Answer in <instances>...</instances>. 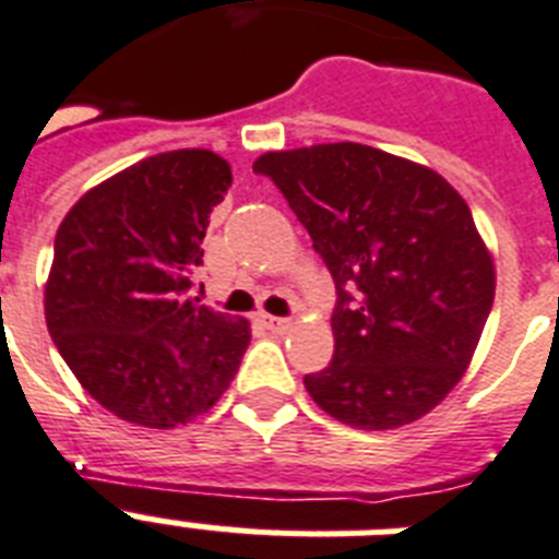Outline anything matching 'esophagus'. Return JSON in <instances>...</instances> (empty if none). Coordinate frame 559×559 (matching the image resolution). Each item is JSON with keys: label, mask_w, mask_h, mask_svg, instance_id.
Returning <instances> with one entry per match:
<instances>
[{"label": "esophagus", "mask_w": 559, "mask_h": 559, "mask_svg": "<svg viewBox=\"0 0 559 559\" xmlns=\"http://www.w3.org/2000/svg\"><path fill=\"white\" fill-rule=\"evenodd\" d=\"M261 323H264L270 332H287L289 330V318H275V316H261Z\"/></svg>", "instance_id": "1"}]
</instances>
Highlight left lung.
<instances>
[{"label":"left lung","mask_w":559,"mask_h":559,"mask_svg":"<svg viewBox=\"0 0 559 559\" xmlns=\"http://www.w3.org/2000/svg\"><path fill=\"white\" fill-rule=\"evenodd\" d=\"M272 178L335 281L330 367L304 378L326 415L395 429L466 372L495 301V266L447 178L367 144L266 153Z\"/></svg>","instance_id":"left-lung-1"}]
</instances>
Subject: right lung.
I'll list each match as a JSON object with an SVG mask.
<instances>
[{
  "instance_id": "1",
  "label": "right lung",
  "mask_w": 559,
  "mask_h": 559,
  "mask_svg": "<svg viewBox=\"0 0 559 559\" xmlns=\"http://www.w3.org/2000/svg\"><path fill=\"white\" fill-rule=\"evenodd\" d=\"M229 185V164L210 150L158 153L84 192L56 233L48 332L121 420L190 424L236 378L250 323L190 298L210 213Z\"/></svg>"
}]
</instances>
